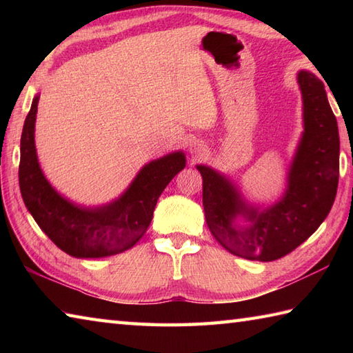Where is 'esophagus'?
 Returning <instances> with one entry per match:
<instances>
[{"label": "esophagus", "instance_id": "1", "mask_svg": "<svg viewBox=\"0 0 353 353\" xmlns=\"http://www.w3.org/2000/svg\"><path fill=\"white\" fill-rule=\"evenodd\" d=\"M190 152H191L194 156H199V154H201V152H203V148H201L199 144H192L191 148H190Z\"/></svg>", "mask_w": 353, "mask_h": 353}]
</instances>
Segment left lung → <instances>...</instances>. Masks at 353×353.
I'll return each instance as SVG.
<instances>
[{
    "label": "left lung",
    "instance_id": "1",
    "mask_svg": "<svg viewBox=\"0 0 353 353\" xmlns=\"http://www.w3.org/2000/svg\"><path fill=\"white\" fill-rule=\"evenodd\" d=\"M297 81L305 132L288 172V188L277 203L259 211L220 172L197 165L208 228L236 256L262 262L285 256L319 229L334 205L340 174L339 125L323 81L308 71L299 72ZM238 214L251 221L249 228L233 226Z\"/></svg>",
    "mask_w": 353,
    "mask_h": 353
}]
</instances>
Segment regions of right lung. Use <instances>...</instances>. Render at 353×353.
Masks as SVG:
<instances>
[{
	"instance_id": "add662e5",
	"label": "right lung",
	"mask_w": 353,
	"mask_h": 353,
	"mask_svg": "<svg viewBox=\"0 0 353 353\" xmlns=\"http://www.w3.org/2000/svg\"><path fill=\"white\" fill-rule=\"evenodd\" d=\"M37 103L36 95L21 134L19 188L30 214L45 235L74 258H104L129 250L147 232L165 186L185 168V154L176 152L147 163L123 196L106 206H76L57 194L37 162Z\"/></svg>"
}]
</instances>
